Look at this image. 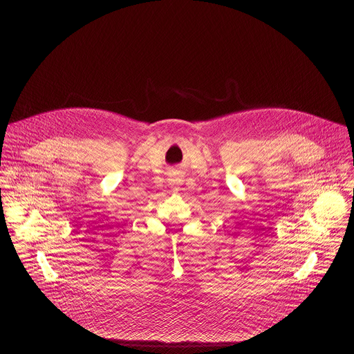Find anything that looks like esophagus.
Returning a JSON list of instances; mask_svg holds the SVG:
<instances>
[{
    "label": "esophagus",
    "instance_id": "esophagus-1",
    "mask_svg": "<svg viewBox=\"0 0 354 354\" xmlns=\"http://www.w3.org/2000/svg\"><path fill=\"white\" fill-rule=\"evenodd\" d=\"M174 191H177V188H176V189H174Z\"/></svg>",
    "mask_w": 354,
    "mask_h": 354
}]
</instances>
